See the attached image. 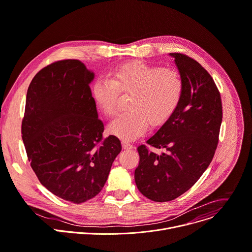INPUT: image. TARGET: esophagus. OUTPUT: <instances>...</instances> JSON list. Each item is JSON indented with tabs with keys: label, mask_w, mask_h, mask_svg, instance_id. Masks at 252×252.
Instances as JSON below:
<instances>
[{
	"label": "esophagus",
	"mask_w": 252,
	"mask_h": 252,
	"mask_svg": "<svg viewBox=\"0 0 252 252\" xmlns=\"http://www.w3.org/2000/svg\"><path fill=\"white\" fill-rule=\"evenodd\" d=\"M122 145H123V149H125V150H130V149L133 148V146L131 144H129V143L126 142V141H124L122 143Z\"/></svg>",
	"instance_id": "obj_1"
}]
</instances>
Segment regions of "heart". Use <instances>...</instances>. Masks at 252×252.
<instances>
[{
	"mask_svg": "<svg viewBox=\"0 0 252 252\" xmlns=\"http://www.w3.org/2000/svg\"><path fill=\"white\" fill-rule=\"evenodd\" d=\"M120 91L132 93L130 110L114 119L108 130L132 141L146 131L148 123L158 126L176 111L184 94V82L177 70L131 62L121 66L112 78H98L91 88L95 104L107 117L116 113Z\"/></svg>",
	"mask_w": 252,
	"mask_h": 252,
	"instance_id": "heart-1",
	"label": "heart"
}]
</instances>
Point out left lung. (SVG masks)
<instances>
[{
	"label": "left lung",
	"instance_id": "8db88e82",
	"mask_svg": "<svg viewBox=\"0 0 252 252\" xmlns=\"http://www.w3.org/2000/svg\"><path fill=\"white\" fill-rule=\"evenodd\" d=\"M184 82L182 100L147 144L166 152L138 148L140 163L134 181L140 192L156 202H168L188 191L214 157L222 103L217 86L202 65L181 53H170Z\"/></svg>",
	"mask_w": 252,
	"mask_h": 252
}]
</instances>
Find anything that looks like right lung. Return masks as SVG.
Returning a JSON list of instances; mask_svg holds the SVG:
<instances>
[{
	"label": "right lung",
	"instance_id": "obj_1",
	"mask_svg": "<svg viewBox=\"0 0 252 252\" xmlns=\"http://www.w3.org/2000/svg\"><path fill=\"white\" fill-rule=\"evenodd\" d=\"M94 72L79 60L52 63L32 79L26 96L22 139L41 184L75 204L103 188L121 141L98 119L89 84Z\"/></svg>",
	"mask_w": 252,
	"mask_h": 252
}]
</instances>
